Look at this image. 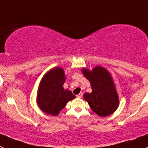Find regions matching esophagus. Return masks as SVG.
Wrapping results in <instances>:
<instances>
[{"label":"esophagus","instance_id":"34e87169","mask_svg":"<svg viewBox=\"0 0 148 148\" xmlns=\"http://www.w3.org/2000/svg\"><path fill=\"white\" fill-rule=\"evenodd\" d=\"M82 96H83V93L81 92V93H80V94H78L76 97L78 98H81V97H82Z\"/></svg>","mask_w":148,"mask_h":148}]
</instances>
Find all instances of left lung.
<instances>
[{
  "label": "left lung",
  "instance_id": "8db88e82",
  "mask_svg": "<svg viewBox=\"0 0 148 148\" xmlns=\"http://www.w3.org/2000/svg\"><path fill=\"white\" fill-rule=\"evenodd\" d=\"M82 73L92 89L91 93L84 94L91 110L101 117L113 113L119 105V98L110 73L101 66H96L91 70L84 67Z\"/></svg>",
  "mask_w": 148,
  "mask_h": 148
}]
</instances>
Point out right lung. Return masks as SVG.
Segmentation results:
<instances>
[{
  "instance_id": "add662e5",
  "label": "right lung",
  "mask_w": 148,
  "mask_h": 148,
  "mask_svg": "<svg viewBox=\"0 0 148 148\" xmlns=\"http://www.w3.org/2000/svg\"><path fill=\"white\" fill-rule=\"evenodd\" d=\"M65 80L64 70L60 67L51 69L42 78L36 101L39 108L47 115H58L69 101L75 99L72 91L63 87Z\"/></svg>"
}]
</instances>
